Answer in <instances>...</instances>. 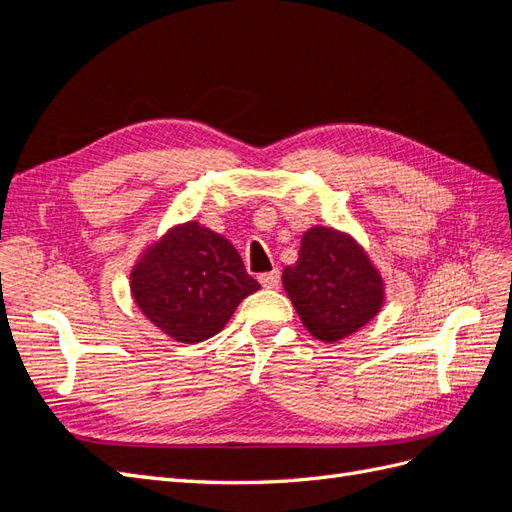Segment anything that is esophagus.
<instances>
[{
	"label": "esophagus",
	"mask_w": 512,
	"mask_h": 512,
	"mask_svg": "<svg viewBox=\"0 0 512 512\" xmlns=\"http://www.w3.org/2000/svg\"><path fill=\"white\" fill-rule=\"evenodd\" d=\"M257 279H259L261 285H264V288H277L279 281H281V272L275 268L270 272H264V275H259Z\"/></svg>",
	"instance_id": "obj_1"
}]
</instances>
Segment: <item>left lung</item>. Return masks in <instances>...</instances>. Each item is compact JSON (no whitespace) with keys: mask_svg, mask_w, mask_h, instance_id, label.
I'll return each mask as SVG.
<instances>
[{"mask_svg":"<svg viewBox=\"0 0 512 512\" xmlns=\"http://www.w3.org/2000/svg\"><path fill=\"white\" fill-rule=\"evenodd\" d=\"M283 288L303 325L323 342H336L364 327L379 307V272L351 237L314 227L303 235L299 259L283 270Z\"/></svg>","mask_w":512,"mask_h":512,"instance_id":"1","label":"left lung"}]
</instances>
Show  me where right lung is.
<instances>
[{
    "instance_id": "1",
    "label": "right lung",
    "mask_w": 512,
    "mask_h": 512,
    "mask_svg": "<svg viewBox=\"0 0 512 512\" xmlns=\"http://www.w3.org/2000/svg\"><path fill=\"white\" fill-rule=\"evenodd\" d=\"M137 305L178 342L216 336L244 296L259 290L222 235L187 222L154 244L130 275Z\"/></svg>"
}]
</instances>
